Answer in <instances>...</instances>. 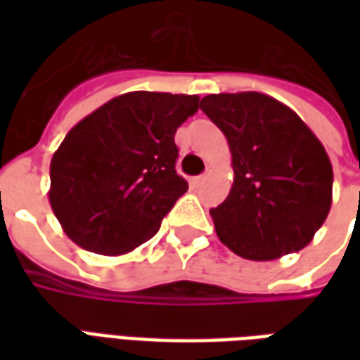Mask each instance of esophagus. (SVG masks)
Instances as JSON below:
<instances>
[{"mask_svg":"<svg viewBox=\"0 0 360 360\" xmlns=\"http://www.w3.org/2000/svg\"><path fill=\"white\" fill-rule=\"evenodd\" d=\"M208 175H210V173L206 172V173H202V175H198V177H196V185H202V183H206V181H208Z\"/></svg>","mask_w":360,"mask_h":360,"instance_id":"1","label":"esophagus"}]
</instances>
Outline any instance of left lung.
Instances as JSON below:
<instances>
[{
  "label": "left lung",
  "mask_w": 360,
  "mask_h": 360,
  "mask_svg": "<svg viewBox=\"0 0 360 360\" xmlns=\"http://www.w3.org/2000/svg\"><path fill=\"white\" fill-rule=\"evenodd\" d=\"M200 110L226 134L235 173L210 210L219 241L260 262L304 249L332 206V164L316 134L260 92L208 94Z\"/></svg>",
  "instance_id": "1"
}]
</instances>
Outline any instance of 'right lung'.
<instances>
[{
    "mask_svg": "<svg viewBox=\"0 0 360 360\" xmlns=\"http://www.w3.org/2000/svg\"><path fill=\"white\" fill-rule=\"evenodd\" d=\"M198 96L127 92L79 121L50 164V204L67 237L105 257L158 233L187 181L175 172V131Z\"/></svg>",
    "mask_w": 360,
    "mask_h": 360,
    "instance_id": "right-lung-1",
    "label": "right lung"
}]
</instances>
